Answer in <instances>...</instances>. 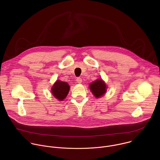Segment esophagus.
Instances as JSON below:
<instances>
[{"label":"esophagus","mask_w":160,"mask_h":160,"mask_svg":"<svg viewBox=\"0 0 160 160\" xmlns=\"http://www.w3.org/2000/svg\"><path fill=\"white\" fill-rule=\"evenodd\" d=\"M77 82L78 83H81L82 82V78L80 77H78L77 78Z\"/></svg>","instance_id":"obj_1"}]
</instances>
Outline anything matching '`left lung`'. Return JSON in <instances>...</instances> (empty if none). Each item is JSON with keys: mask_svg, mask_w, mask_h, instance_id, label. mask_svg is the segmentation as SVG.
Returning <instances> with one entry per match:
<instances>
[{"mask_svg": "<svg viewBox=\"0 0 160 160\" xmlns=\"http://www.w3.org/2000/svg\"><path fill=\"white\" fill-rule=\"evenodd\" d=\"M89 88L93 95L99 98L105 94L107 89L106 83L101 79H98L89 85Z\"/></svg>", "mask_w": 160, "mask_h": 160, "instance_id": "left-lung-1", "label": "left lung"}]
</instances>
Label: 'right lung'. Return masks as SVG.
Segmentation results:
<instances>
[{
  "instance_id": "add662e5",
  "label": "right lung",
  "mask_w": 160,
  "mask_h": 160,
  "mask_svg": "<svg viewBox=\"0 0 160 160\" xmlns=\"http://www.w3.org/2000/svg\"><path fill=\"white\" fill-rule=\"evenodd\" d=\"M70 87L67 82L57 80L51 88L52 95L59 101L64 100L69 93Z\"/></svg>"
}]
</instances>
